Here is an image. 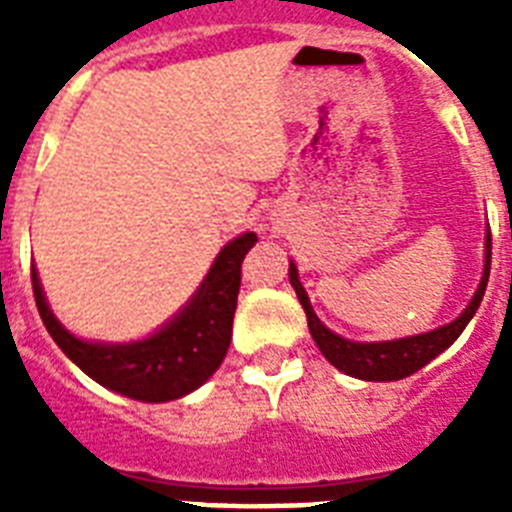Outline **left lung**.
Returning <instances> with one entry per match:
<instances>
[{"label": "left lung", "instance_id": "8db88e82", "mask_svg": "<svg viewBox=\"0 0 512 512\" xmlns=\"http://www.w3.org/2000/svg\"><path fill=\"white\" fill-rule=\"evenodd\" d=\"M489 268H492V233L486 236V263H484V276L478 284L476 295L470 300L465 311L446 327H438L433 332L414 337H401V340H388V342H353L345 337L335 335L332 329H327L319 321V316L313 313L311 300L305 295L303 284L297 279L295 263H289V281L295 287L300 305H303L305 316H308V329H311L313 340L319 345L329 364L340 369V372L358 377V380L369 382H390V380H404L425 364H430L438 353H444L457 337L462 335V329L468 327V321L476 316L478 305L484 300L486 284H489Z\"/></svg>", "mask_w": 512, "mask_h": 512}]
</instances>
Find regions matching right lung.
Masks as SVG:
<instances>
[{"label": "right lung", "instance_id": "1", "mask_svg": "<svg viewBox=\"0 0 512 512\" xmlns=\"http://www.w3.org/2000/svg\"><path fill=\"white\" fill-rule=\"evenodd\" d=\"M255 241V233H241L239 239L228 241L191 303L146 340L108 345L74 337L52 316L39 273L31 268L36 308L58 348L103 388L148 404L172 401L204 385L223 364L231 345L241 263Z\"/></svg>", "mask_w": 512, "mask_h": 512}]
</instances>
